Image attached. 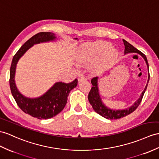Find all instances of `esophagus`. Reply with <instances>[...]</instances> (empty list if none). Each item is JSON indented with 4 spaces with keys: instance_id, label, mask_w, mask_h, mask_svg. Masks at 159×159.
<instances>
[{
    "instance_id": "1",
    "label": "esophagus",
    "mask_w": 159,
    "mask_h": 159,
    "mask_svg": "<svg viewBox=\"0 0 159 159\" xmlns=\"http://www.w3.org/2000/svg\"><path fill=\"white\" fill-rule=\"evenodd\" d=\"M84 80H86V77L84 76V75H80L78 77V82H82V81H84Z\"/></svg>"
}]
</instances>
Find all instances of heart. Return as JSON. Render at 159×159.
Listing matches in <instances>:
<instances>
[{
	"label": "heart",
	"instance_id": "obj_1",
	"mask_svg": "<svg viewBox=\"0 0 159 159\" xmlns=\"http://www.w3.org/2000/svg\"><path fill=\"white\" fill-rule=\"evenodd\" d=\"M117 59V52L109 42L99 41L82 46L76 55L80 64L89 65L98 61L94 69L96 74H102L113 65Z\"/></svg>",
	"mask_w": 159,
	"mask_h": 159
}]
</instances>
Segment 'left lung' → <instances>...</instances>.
<instances>
[{
    "instance_id": "left-lung-1",
    "label": "left lung",
    "mask_w": 159,
    "mask_h": 159,
    "mask_svg": "<svg viewBox=\"0 0 159 159\" xmlns=\"http://www.w3.org/2000/svg\"><path fill=\"white\" fill-rule=\"evenodd\" d=\"M123 44L125 45V51H124L125 54L131 53V52H136L139 54V55H140L144 59L148 69V63L144 54H143L142 52L140 51V50L134 47L132 45L129 44V42H127L126 40H123ZM98 77H93L91 80L92 87L88 94L89 102H90V104L92 105L93 109H94L98 114L101 115L102 117L106 118L107 119H117L124 117L125 116L129 115L131 113H133V112L137 109L138 107L140 105V104L142 101V99L143 98V96H144V92L147 88V86H148V83L149 82V79H150L149 69H148V82L146 84V86L144 88V91L142 92L140 97L138 98L137 101H135V102L133 104L132 106L124 110H117V111L112 110V109H110L109 108L107 107L102 103L101 98H100V96L99 94V90L98 88Z\"/></svg>"
}]
</instances>
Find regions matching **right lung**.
<instances>
[{
	"mask_svg": "<svg viewBox=\"0 0 159 159\" xmlns=\"http://www.w3.org/2000/svg\"><path fill=\"white\" fill-rule=\"evenodd\" d=\"M55 39V35L52 32H40L34 35L14 55L10 68V88L17 105L26 114L39 119L52 118L63 110L67 102L69 92L77 86V79L69 84L57 82L40 97L30 98L22 95L17 90L15 83V69L19 59L34 44L52 41Z\"/></svg>",
	"mask_w": 159,
	"mask_h": 159,
	"instance_id": "right-lung-1",
	"label": "right lung"
}]
</instances>
